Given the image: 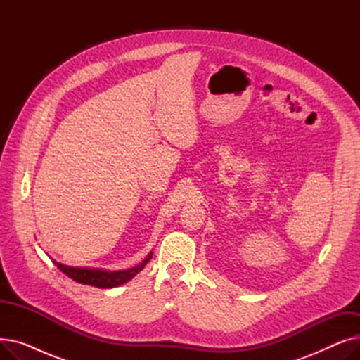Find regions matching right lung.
I'll use <instances>...</instances> for the list:
<instances>
[{
    "mask_svg": "<svg viewBox=\"0 0 360 360\" xmlns=\"http://www.w3.org/2000/svg\"><path fill=\"white\" fill-rule=\"evenodd\" d=\"M151 255L148 254L147 258L139 264V266L132 267L129 270H122V271H103V270H90V269H75V267H68L64 266L61 262H55V266L58 267L64 274H67L70 278L74 281L82 283V285H89L94 288H101V289H109V288H117L120 285H124L128 280L134 277L139 271L144 269L146 264L151 259Z\"/></svg>",
    "mask_w": 360,
    "mask_h": 360,
    "instance_id": "obj_1",
    "label": "right lung"
}]
</instances>
